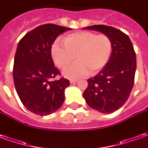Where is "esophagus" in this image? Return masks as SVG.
Returning a JSON list of instances; mask_svg holds the SVG:
<instances>
[{"label": "esophagus", "instance_id": "1", "mask_svg": "<svg viewBox=\"0 0 148 148\" xmlns=\"http://www.w3.org/2000/svg\"><path fill=\"white\" fill-rule=\"evenodd\" d=\"M77 79H71L70 80V82L71 83H75V82H77Z\"/></svg>", "mask_w": 148, "mask_h": 148}]
</instances>
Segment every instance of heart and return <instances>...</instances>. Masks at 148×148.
I'll return each mask as SVG.
<instances>
[{
  "instance_id": "heart-1",
  "label": "heart",
  "mask_w": 148,
  "mask_h": 148,
  "mask_svg": "<svg viewBox=\"0 0 148 148\" xmlns=\"http://www.w3.org/2000/svg\"><path fill=\"white\" fill-rule=\"evenodd\" d=\"M65 47L55 44L51 56L58 68L65 67L76 57L77 62L62 71L69 78H78L90 73L96 74L109 62L112 42L105 34L79 32L68 35L63 39Z\"/></svg>"
}]
</instances>
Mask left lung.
<instances>
[{
    "label": "left lung",
    "instance_id": "left-lung-1",
    "mask_svg": "<svg viewBox=\"0 0 148 148\" xmlns=\"http://www.w3.org/2000/svg\"><path fill=\"white\" fill-rule=\"evenodd\" d=\"M84 29L98 31L111 39L112 51L107 64L96 76L88 79L83 97L90 108L111 113L123 106L129 97L136 69V53L129 37L121 30L106 25Z\"/></svg>",
    "mask_w": 148,
    "mask_h": 148
}]
</instances>
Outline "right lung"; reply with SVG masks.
<instances>
[{"label": "right lung", "mask_w": 148, "mask_h": 148, "mask_svg": "<svg viewBox=\"0 0 148 148\" xmlns=\"http://www.w3.org/2000/svg\"><path fill=\"white\" fill-rule=\"evenodd\" d=\"M53 24L40 25L19 42L13 66V80L21 102L29 111L47 116L58 110L65 100L67 79L52 81L60 72L55 66L51 47L55 39L71 30Z\"/></svg>", "instance_id": "add662e5"}]
</instances>
